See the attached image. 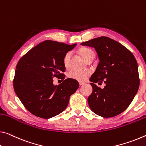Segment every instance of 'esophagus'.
<instances>
[{
	"label": "esophagus",
	"mask_w": 146,
	"mask_h": 146,
	"mask_svg": "<svg viewBox=\"0 0 146 146\" xmlns=\"http://www.w3.org/2000/svg\"><path fill=\"white\" fill-rule=\"evenodd\" d=\"M79 84H80V85H83V84H84V82H79Z\"/></svg>",
	"instance_id": "1"
}]
</instances>
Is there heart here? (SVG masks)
<instances>
[{
	"mask_svg": "<svg viewBox=\"0 0 146 146\" xmlns=\"http://www.w3.org/2000/svg\"><path fill=\"white\" fill-rule=\"evenodd\" d=\"M80 53L82 56L84 58L85 60L88 58L92 55H94V51L92 49L88 48H82L80 50ZM70 58H71V52H67L63 58V63L64 66L66 68H68L70 65ZM90 75V72L89 71H73L69 73V77L73 80H77L78 82H84L87 80L88 77Z\"/></svg>",
	"mask_w": 146,
	"mask_h": 146,
	"instance_id": "obj_1",
	"label": "heart"
}]
</instances>
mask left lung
Listing matches in <instances>:
<instances>
[{"label": "left lung", "instance_id": "8db88e82", "mask_svg": "<svg viewBox=\"0 0 146 146\" xmlns=\"http://www.w3.org/2000/svg\"><path fill=\"white\" fill-rule=\"evenodd\" d=\"M94 48L99 62L90 78L93 88L88 102L95 114L111 117L125 110L133 101L140 85L138 64L132 52L108 37H99L80 43ZM104 82L101 89L95 83Z\"/></svg>", "mask_w": 146, "mask_h": 146}]
</instances>
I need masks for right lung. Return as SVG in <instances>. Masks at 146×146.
<instances>
[{
	"instance_id": "1",
	"label": "right lung",
	"mask_w": 146,
	"mask_h": 146,
	"mask_svg": "<svg viewBox=\"0 0 146 146\" xmlns=\"http://www.w3.org/2000/svg\"><path fill=\"white\" fill-rule=\"evenodd\" d=\"M77 45L46 40L31 48L18 62L13 88L25 107L36 116L48 119L60 114L79 84L66 78L59 85L53 77L65 78V54Z\"/></svg>"
}]
</instances>
